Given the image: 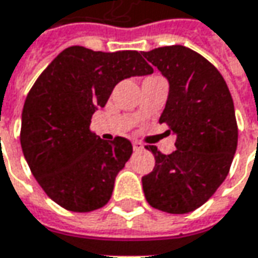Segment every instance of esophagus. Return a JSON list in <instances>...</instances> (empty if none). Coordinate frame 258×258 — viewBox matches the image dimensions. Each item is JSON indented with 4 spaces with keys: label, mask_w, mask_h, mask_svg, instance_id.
Returning <instances> with one entry per match:
<instances>
[{
    "label": "esophagus",
    "mask_w": 258,
    "mask_h": 258,
    "mask_svg": "<svg viewBox=\"0 0 258 258\" xmlns=\"http://www.w3.org/2000/svg\"><path fill=\"white\" fill-rule=\"evenodd\" d=\"M132 146H134V151H141V149H144V145L141 144V142H136V141L132 144Z\"/></svg>",
    "instance_id": "esophagus-1"
}]
</instances>
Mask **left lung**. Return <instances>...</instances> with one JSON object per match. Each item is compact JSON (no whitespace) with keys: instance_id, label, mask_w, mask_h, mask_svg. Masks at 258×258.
<instances>
[{"instance_id":"obj_1","label":"left lung","mask_w":258,"mask_h":258,"mask_svg":"<svg viewBox=\"0 0 258 258\" xmlns=\"http://www.w3.org/2000/svg\"><path fill=\"white\" fill-rule=\"evenodd\" d=\"M144 57L169 83L159 122L176 135L172 154L146 146L155 168L142 178L145 197L164 213H191L213 197L230 171L238 141L233 97L221 73L188 47H159Z\"/></svg>"}]
</instances>
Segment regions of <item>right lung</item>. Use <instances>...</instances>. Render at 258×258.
Returning <instances> with one entry per match:
<instances>
[{
  "instance_id": "add662e5",
  "label": "right lung",
  "mask_w": 258,
  "mask_h": 258,
  "mask_svg": "<svg viewBox=\"0 0 258 258\" xmlns=\"http://www.w3.org/2000/svg\"><path fill=\"white\" fill-rule=\"evenodd\" d=\"M154 69L134 50L103 53L82 45L63 50L27 94L21 116V148L44 192L73 213L109 203L114 179L132 155L122 136L100 139L92 116L104 107L114 86Z\"/></svg>"
}]
</instances>
